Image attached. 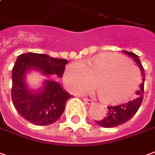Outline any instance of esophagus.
Instances as JSON below:
<instances>
[{
    "mask_svg": "<svg viewBox=\"0 0 155 155\" xmlns=\"http://www.w3.org/2000/svg\"><path fill=\"white\" fill-rule=\"evenodd\" d=\"M83 100H84V102H85L86 104H93V101H92L91 99H88V98H84Z\"/></svg>",
    "mask_w": 155,
    "mask_h": 155,
    "instance_id": "34e87169",
    "label": "esophagus"
}]
</instances>
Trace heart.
Listing matches in <instances>:
<instances>
[{"label":"heart","instance_id":"b5f03b06","mask_svg":"<svg viewBox=\"0 0 155 155\" xmlns=\"http://www.w3.org/2000/svg\"><path fill=\"white\" fill-rule=\"evenodd\" d=\"M64 78L74 93L81 94L96 87L100 99L107 104L122 103L138 89L141 76L139 68L117 54L99 55L92 59L72 62L66 67Z\"/></svg>","mask_w":155,"mask_h":155}]
</instances>
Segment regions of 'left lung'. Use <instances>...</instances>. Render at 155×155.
<instances>
[{
    "instance_id": "8db88e82",
    "label": "left lung",
    "mask_w": 155,
    "mask_h": 155,
    "mask_svg": "<svg viewBox=\"0 0 155 155\" xmlns=\"http://www.w3.org/2000/svg\"><path fill=\"white\" fill-rule=\"evenodd\" d=\"M126 54L129 55L131 58H134V60L137 63V64L139 65L140 71H141V76H142V84H140V90L137 91V97L128 101L125 104H121L120 105H115V106H108L107 109V113L106 116L104 117L102 120H98L96 121L98 126L102 127H118L120 125H122L124 123H126L127 121L131 120L137 111L139 110L140 104L142 103L143 100V92H144V81H145V71H144V68L140 60L139 59V57L133 53V52H128V51H123Z\"/></svg>"
}]
</instances>
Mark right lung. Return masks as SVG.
I'll return each mask as SVG.
<instances>
[{"label":"right lung","mask_w":155,"mask_h":155,"mask_svg":"<svg viewBox=\"0 0 155 155\" xmlns=\"http://www.w3.org/2000/svg\"><path fill=\"white\" fill-rule=\"evenodd\" d=\"M67 63L66 59L33 52L17 58L12 70L11 96L15 108L22 118L38 126L51 125L60 118L71 96L60 84L51 80H45L42 88L34 91L28 87L25 75L36 70L45 76L56 74L61 78Z\"/></svg>","instance_id":"right-lung-1"}]
</instances>
